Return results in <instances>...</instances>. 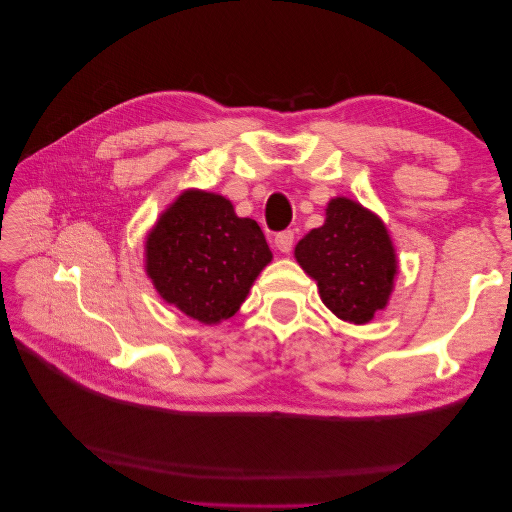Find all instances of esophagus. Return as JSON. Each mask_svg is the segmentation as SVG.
<instances>
[{
	"mask_svg": "<svg viewBox=\"0 0 512 512\" xmlns=\"http://www.w3.org/2000/svg\"><path fill=\"white\" fill-rule=\"evenodd\" d=\"M275 247L280 250L282 254H290L292 245H294V232L292 230H284V232H277L275 235Z\"/></svg>",
	"mask_w": 512,
	"mask_h": 512,
	"instance_id": "obj_1",
	"label": "esophagus"
}]
</instances>
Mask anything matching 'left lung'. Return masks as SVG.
<instances>
[{
    "mask_svg": "<svg viewBox=\"0 0 512 512\" xmlns=\"http://www.w3.org/2000/svg\"><path fill=\"white\" fill-rule=\"evenodd\" d=\"M324 213V224L297 243L294 258L337 318L367 324L389 305L399 273L389 228L346 196L331 198Z\"/></svg>",
    "mask_w": 512,
    "mask_h": 512,
    "instance_id": "left-lung-1",
    "label": "left lung"
}]
</instances>
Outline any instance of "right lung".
Segmentation results:
<instances>
[{"instance_id": "1", "label": "right lung", "mask_w": 512, "mask_h": 512, "mask_svg": "<svg viewBox=\"0 0 512 512\" xmlns=\"http://www.w3.org/2000/svg\"><path fill=\"white\" fill-rule=\"evenodd\" d=\"M271 260L254 220L239 218L226 196L196 188L183 190L145 237V273L153 288L209 327L239 312Z\"/></svg>"}]
</instances>
